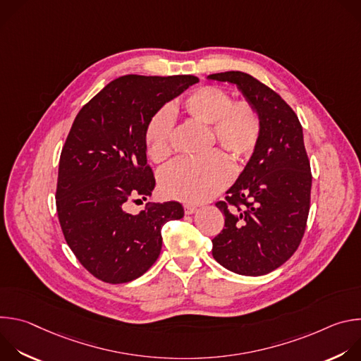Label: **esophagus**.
<instances>
[{
  "label": "esophagus",
  "mask_w": 361,
  "mask_h": 361,
  "mask_svg": "<svg viewBox=\"0 0 361 361\" xmlns=\"http://www.w3.org/2000/svg\"><path fill=\"white\" fill-rule=\"evenodd\" d=\"M184 212H185V214H194L197 212V207H195V205H191V204H185Z\"/></svg>",
  "instance_id": "obj_1"
}]
</instances>
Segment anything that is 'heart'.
Masks as SVG:
<instances>
[{
	"label": "heart",
	"mask_w": 361,
	"mask_h": 361,
	"mask_svg": "<svg viewBox=\"0 0 361 361\" xmlns=\"http://www.w3.org/2000/svg\"><path fill=\"white\" fill-rule=\"evenodd\" d=\"M184 113L197 123L212 126L217 142L237 160L247 159L260 138L259 113L245 101L233 102L231 95L219 87L204 85L194 90L181 104ZM173 116L169 109L154 116L144 134L152 161L161 163L171 154ZM233 177V167L224 154L216 151L201 160H178L163 170V192L184 202H201L221 191Z\"/></svg>",
	"instance_id": "obj_1"
}]
</instances>
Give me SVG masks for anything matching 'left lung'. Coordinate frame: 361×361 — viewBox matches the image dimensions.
<instances>
[{"mask_svg":"<svg viewBox=\"0 0 361 361\" xmlns=\"http://www.w3.org/2000/svg\"><path fill=\"white\" fill-rule=\"evenodd\" d=\"M237 87L259 113L260 138L226 201L216 205L224 228L213 238V257L241 276H264L284 264L302 238L310 210L312 173L302 127L271 88L241 71L207 75Z\"/></svg>","mask_w":361,"mask_h":361,"instance_id":"obj_1","label":"left lung"}]
</instances>
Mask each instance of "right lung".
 <instances>
[{
	"instance_id": "obj_1",
	"label": "right lung",
	"mask_w": 361,
	"mask_h": 361,
	"mask_svg": "<svg viewBox=\"0 0 361 361\" xmlns=\"http://www.w3.org/2000/svg\"><path fill=\"white\" fill-rule=\"evenodd\" d=\"M198 82L194 75H124L113 80L77 114L61 151L57 214L78 262L98 280L128 283L159 259L161 228L184 217L177 201L137 214L128 201L151 195L145 128L159 110Z\"/></svg>"
}]
</instances>
